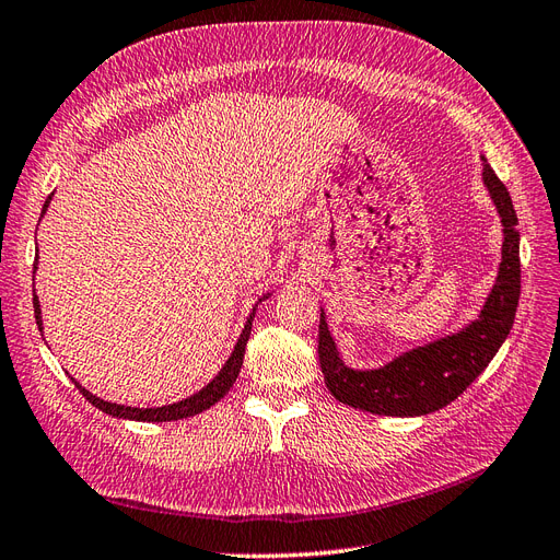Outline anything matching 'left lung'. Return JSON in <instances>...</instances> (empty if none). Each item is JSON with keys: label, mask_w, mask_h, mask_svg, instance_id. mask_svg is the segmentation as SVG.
<instances>
[{"label": "left lung", "mask_w": 560, "mask_h": 560, "mask_svg": "<svg viewBox=\"0 0 560 560\" xmlns=\"http://www.w3.org/2000/svg\"><path fill=\"white\" fill-rule=\"evenodd\" d=\"M483 160V186L502 221V262L498 279L477 320L460 332L446 335L425 347L411 349L378 370H351L341 363L335 339L320 310L318 363L326 386L339 402L378 417H423L454 402L489 368L508 339L521 295L518 219L512 197Z\"/></svg>", "instance_id": "1"}]
</instances>
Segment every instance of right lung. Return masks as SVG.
<instances>
[{
    "label": "right lung",
    "instance_id": "add662e5",
    "mask_svg": "<svg viewBox=\"0 0 560 560\" xmlns=\"http://www.w3.org/2000/svg\"><path fill=\"white\" fill-rule=\"evenodd\" d=\"M50 197H52V195H48V200H46V205H44V209H42V215H44L46 209H48ZM34 269H37V262H34ZM267 295H269V293H267ZM267 295H262L260 300H265ZM254 316H256V310H254V314L248 316L246 326H244V330H242V335H240V339H237V345H234V351L230 353L228 363L223 365V370H221L219 374H215L202 390H197L195 395H190V398H186V400H182V402L165 405V407H147V409L125 407V405L100 400L97 395L85 390V388L77 382V378H71V382H74V386L83 393V398H85L90 405H95V407L102 409L104 413H112V417H116V419L162 423V421H178V419L195 417V413H200V411L209 409L211 405L219 402V400L223 398V395L232 388V384L237 382L242 363H244V351H246V341H248V335H250V323H254ZM34 318H37V326H39V330H42V310H39V298H37V295H34Z\"/></svg>",
    "mask_w": 560,
    "mask_h": 560
}]
</instances>
